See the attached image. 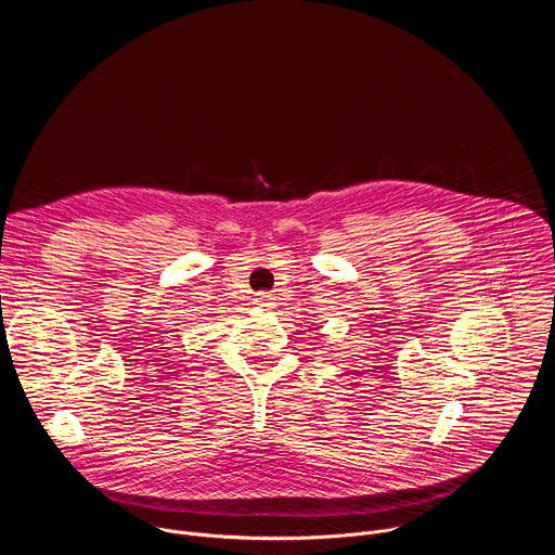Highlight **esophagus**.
I'll return each mask as SVG.
<instances>
[{"label": "esophagus", "mask_w": 555, "mask_h": 555, "mask_svg": "<svg viewBox=\"0 0 555 555\" xmlns=\"http://www.w3.org/2000/svg\"><path fill=\"white\" fill-rule=\"evenodd\" d=\"M255 305H257V307H272V305H274V296L268 294V292H259V294L255 296Z\"/></svg>", "instance_id": "obj_1"}]
</instances>
